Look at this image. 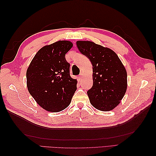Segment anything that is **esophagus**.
Masks as SVG:
<instances>
[{"label":"esophagus","instance_id":"esophagus-1","mask_svg":"<svg viewBox=\"0 0 156 156\" xmlns=\"http://www.w3.org/2000/svg\"><path fill=\"white\" fill-rule=\"evenodd\" d=\"M82 76H83V74H82V73L81 72L80 74V76H79V78H80V79H82Z\"/></svg>","mask_w":156,"mask_h":156}]
</instances>
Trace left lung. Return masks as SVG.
<instances>
[{"mask_svg": "<svg viewBox=\"0 0 156 156\" xmlns=\"http://www.w3.org/2000/svg\"><path fill=\"white\" fill-rule=\"evenodd\" d=\"M78 49L92 65L93 85L87 92L91 105L102 111L120 103L127 87V72L112 49L89 41H78Z\"/></svg>", "mask_w": 156, "mask_h": 156, "instance_id": "1", "label": "left lung"}]
</instances>
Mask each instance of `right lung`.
I'll list each match as a JSON object with an SVG mask.
<instances>
[{
  "instance_id": "right-lung-1",
  "label": "right lung",
  "mask_w": 156,
  "mask_h": 156,
  "mask_svg": "<svg viewBox=\"0 0 156 156\" xmlns=\"http://www.w3.org/2000/svg\"><path fill=\"white\" fill-rule=\"evenodd\" d=\"M73 46L58 41L39 49L27 68V86L37 103L49 112L64 110L70 104L77 80L69 74L65 55Z\"/></svg>"
}]
</instances>
